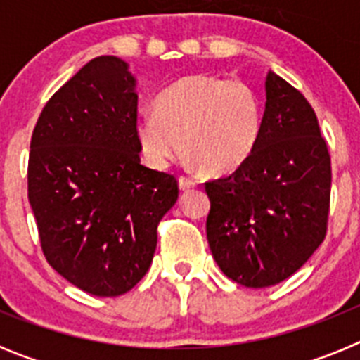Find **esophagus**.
Returning <instances> with one entry per match:
<instances>
[{"label": "esophagus", "instance_id": "34e87169", "mask_svg": "<svg viewBox=\"0 0 360 360\" xmlns=\"http://www.w3.org/2000/svg\"><path fill=\"white\" fill-rule=\"evenodd\" d=\"M178 186H180V189H182V191H189V189H195L196 182H195V180H191V178H187V176H180V178H178Z\"/></svg>", "mask_w": 360, "mask_h": 360}]
</instances>
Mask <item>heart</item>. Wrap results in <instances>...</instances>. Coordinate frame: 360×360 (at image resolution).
Segmentation results:
<instances>
[{"instance_id":"b5f03b06","label":"heart","mask_w":360,"mask_h":360,"mask_svg":"<svg viewBox=\"0 0 360 360\" xmlns=\"http://www.w3.org/2000/svg\"><path fill=\"white\" fill-rule=\"evenodd\" d=\"M263 133V104L240 79L193 73L171 84L157 111L135 120L142 158L165 169L184 155L207 174H227L249 160Z\"/></svg>"}]
</instances>
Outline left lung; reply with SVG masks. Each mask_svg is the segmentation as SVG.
<instances>
[{"mask_svg":"<svg viewBox=\"0 0 360 360\" xmlns=\"http://www.w3.org/2000/svg\"><path fill=\"white\" fill-rule=\"evenodd\" d=\"M263 133L232 174L205 184L207 241L227 278L265 288L297 272L326 236L332 167L310 103L266 73Z\"/></svg>","mask_w":360,"mask_h":360,"instance_id":"1","label":"left lung"}]
</instances>
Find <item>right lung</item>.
<instances>
[{
  "label": "right lung",
  "mask_w": 360,
  "mask_h": 360,
  "mask_svg": "<svg viewBox=\"0 0 360 360\" xmlns=\"http://www.w3.org/2000/svg\"><path fill=\"white\" fill-rule=\"evenodd\" d=\"M135 86L128 63L95 57L52 95L30 141L28 202L46 262L98 297L144 278L178 200L173 174L141 164Z\"/></svg>",
  "instance_id": "right-lung-1"
}]
</instances>
